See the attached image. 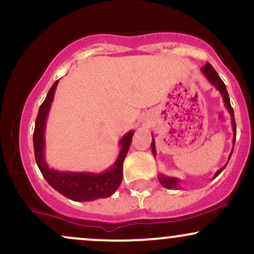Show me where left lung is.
Returning <instances> with one entry per match:
<instances>
[{
    "label": "left lung",
    "instance_id": "obj_1",
    "mask_svg": "<svg viewBox=\"0 0 254 254\" xmlns=\"http://www.w3.org/2000/svg\"><path fill=\"white\" fill-rule=\"evenodd\" d=\"M202 72L204 74V76L206 77V80L210 82L212 86L216 88L218 92L221 93V95H222L223 98V103H224V106H226L227 111L229 112L230 115V118H232V127H233V131H234V137H233V149H234V144H235V137H237V125H235V119H234V111H233L232 106H230V101H229V95H228V92H227V88H226V84L223 83V81L221 80V77L218 76V74L216 71H215V69L212 68V65L210 63L206 62L205 65L202 68ZM233 149L230 151L229 154V159L230 156H232V153H233ZM151 151H153V155L155 156L156 155V150H155V141H151ZM229 161V160H228ZM227 165H224L221 170H218L216 173H215L214 176V179L216 178L218 174L221 173L224 170V167H226ZM157 179H159L160 184H161L162 186L166 189H179V184H180V180L178 179L176 177H167V176H164V174H159V177H157Z\"/></svg>",
    "mask_w": 254,
    "mask_h": 254
}]
</instances>
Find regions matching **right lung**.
Returning <instances> with one entry per match:
<instances>
[{"label": "right lung", "mask_w": 254, "mask_h": 254, "mask_svg": "<svg viewBox=\"0 0 254 254\" xmlns=\"http://www.w3.org/2000/svg\"><path fill=\"white\" fill-rule=\"evenodd\" d=\"M58 81L49 90L45 100L39 107L33 132L34 156L43 177L45 178L55 190L62 193L64 197L75 202H89L112 196L121 185L123 179V162L129 150L133 131L131 130L122 137L119 145L121 151L115 165L101 173H88V172H61L52 170L45 161V125L49 111L55 97Z\"/></svg>", "instance_id": "right-lung-1"}]
</instances>
